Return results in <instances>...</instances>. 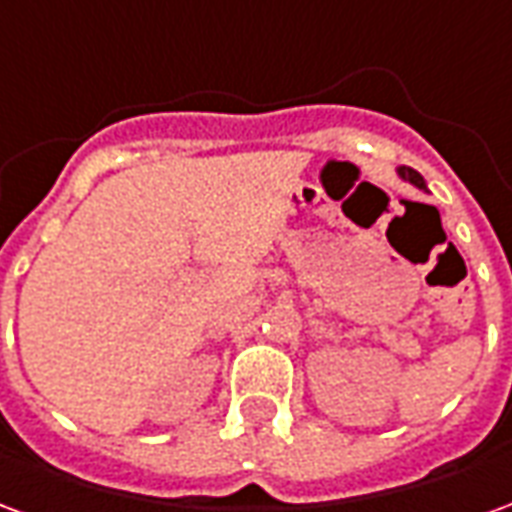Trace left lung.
I'll use <instances>...</instances> for the list:
<instances>
[{"mask_svg":"<svg viewBox=\"0 0 512 512\" xmlns=\"http://www.w3.org/2000/svg\"><path fill=\"white\" fill-rule=\"evenodd\" d=\"M397 175L403 180H408V183H414L417 189H425V178L419 175L417 169H411V167H397Z\"/></svg>","mask_w":512,"mask_h":512,"instance_id":"8db88e82","label":"left lung"}]
</instances>
